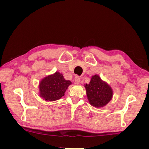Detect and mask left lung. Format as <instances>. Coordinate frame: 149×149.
<instances>
[{
    "mask_svg": "<svg viewBox=\"0 0 149 149\" xmlns=\"http://www.w3.org/2000/svg\"><path fill=\"white\" fill-rule=\"evenodd\" d=\"M71 84L70 81L65 80L60 72L49 75L42 79L39 85L40 96L47 101H54L60 99Z\"/></svg>",
    "mask_w": 149,
    "mask_h": 149,
    "instance_id": "8db88e82",
    "label": "left lung"
}]
</instances>
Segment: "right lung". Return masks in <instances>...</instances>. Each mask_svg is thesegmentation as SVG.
<instances>
[{"instance_id": "obj_1", "label": "right lung", "mask_w": 149, "mask_h": 149, "mask_svg": "<svg viewBox=\"0 0 149 149\" xmlns=\"http://www.w3.org/2000/svg\"><path fill=\"white\" fill-rule=\"evenodd\" d=\"M89 103L95 107H102L108 104L113 96V91L107 83L101 80L98 75L91 77L90 83L85 85Z\"/></svg>"}]
</instances>
